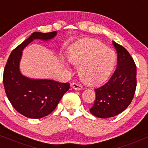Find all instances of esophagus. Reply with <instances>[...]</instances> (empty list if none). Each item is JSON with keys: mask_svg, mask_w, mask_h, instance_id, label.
Returning a JSON list of instances; mask_svg holds the SVG:
<instances>
[{"mask_svg": "<svg viewBox=\"0 0 148 148\" xmlns=\"http://www.w3.org/2000/svg\"><path fill=\"white\" fill-rule=\"evenodd\" d=\"M71 86H72V88H74V90H82V88H83V87H82V85H81V84L77 83V82H74V83H72Z\"/></svg>", "mask_w": 148, "mask_h": 148, "instance_id": "esophagus-1", "label": "esophagus"}]
</instances>
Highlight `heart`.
I'll return each instance as SVG.
<instances>
[{
	"mask_svg": "<svg viewBox=\"0 0 148 148\" xmlns=\"http://www.w3.org/2000/svg\"><path fill=\"white\" fill-rule=\"evenodd\" d=\"M68 60L71 64L79 66V74L85 83L96 85L110 77L115 64L116 55L99 40L85 38L70 49ZM66 67L70 70L67 65Z\"/></svg>",
	"mask_w": 148,
	"mask_h": 148,
	"instance_id": "1",
	"label": "heart"
}]
</instances>
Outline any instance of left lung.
I'll use <instances>...</instances> for the list:
<instances>
[{"label": "left lung", "mask_w": 148, "mask_h": 148, "mask_svg": "<svg viewBox=\"0 0 148 148\" xmlns=\"http://www.w3.org/2000/svg\"><path fill=\"white\" fill-rule=\"evenodd\" d=\"M112 44L118 52V67L107 83L95 89L96 99L90 109L91 114L100 118L114 117L124 111L136 90V64L123 47L114 41Z\"/></svg>", "instance_id": "left-lung-1"}]
</instances>
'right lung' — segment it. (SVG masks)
<instances>
[{
  "instance_id": "right-lung-1",
  "label": "right lung",
  "mask_w": 148,
  "mask_h": 148,
  "mask_svg": "<svg viewBox=\"0 0 148 148\" xmlns=\"http://www.w3.org/2000/svg\"><path fill=\"white\" fill-rule=\"evenodd\" d=\"M56 34V31L33 33L11 52L5 64L3 82L6 96L14 108L27 118L38 119L50 114L70 88L69 82L30 79L23 76L20 71L23 49L34 40L48 41Z\"/></svg>"
}]
</instances>
